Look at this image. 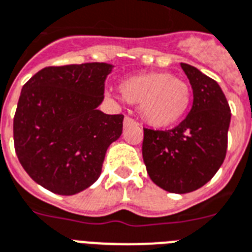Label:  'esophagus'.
Segmentation results:
<instances>
[{"mask_svg": "<svg viewBox=\"0 0 252 252\" xmlns=\"http://www.w3.org/2000/svg\"><path fill=\"white\" fill-rule=\"evenodd\" d=\"M138 126V123L136 120H133L129 116L124 118V126Z\"/></svg>", "mask_w": 252, "mask_h": 252, "instance_id": "obj_1", "label": "esophagus"}]
</instances>
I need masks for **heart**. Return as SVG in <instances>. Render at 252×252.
I'll list each match as a JSON object with an SVG mask.
<instances>
[{"instance_id": "obj_1", "label": "heart", "mask_w": 252, "mask_h": 252, "mask_svg": "<svg viewBox=\"0 0 252 252\" xmlns=\"http://www.w3.org/2000/svg\"><path fill=\"white\" fill-rule=\"evenodd\" d=\"M122 97L138 106L141 118L157 128H164L183 119L191 105V89L184 80L168 72L136 75L120 84Z\"/></svg>"}]
</instances>
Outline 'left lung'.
Returning a JSON list of instances; mask_svg holds the SVG:
<instances>
[{"instance_id":"left-lung-1","label":"left lung","mask_w":252,"mask_h":252,"mask_svg":"<svg viewBox=\"0 0 252 252\" xmlns=\"http://www.w3.org/2000/svg\"><path fill=\"white\" fill-rule=\"evenodd\" d=\"M193 88V107L168 130L144 128L142 157L159 188L185 194L199 189L225 159L230 107L221 88L198 68L181 63Z\"/></svg>"}]
</instances>
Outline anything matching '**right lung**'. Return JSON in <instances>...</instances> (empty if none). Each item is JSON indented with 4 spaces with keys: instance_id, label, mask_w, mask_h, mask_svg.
<instances>
[{
    "instance_id": "obj_1",
    "label": "right lung",
    "mask_w": 252,
    "mask_h": 252,
    "mask_svg": "<svg viewBox=\"0 0 252 252\" xmlns=\"http://www.w3.org/2000/svg\"><path fill=\"white\" fill-rule=\"evenodd\" d=\"M112 66H49L23 85L14 116V146L33 181L73 195L97 181L107 147L120 137L124 115L97 110Z\"/></svg>"
}]
</instances>
